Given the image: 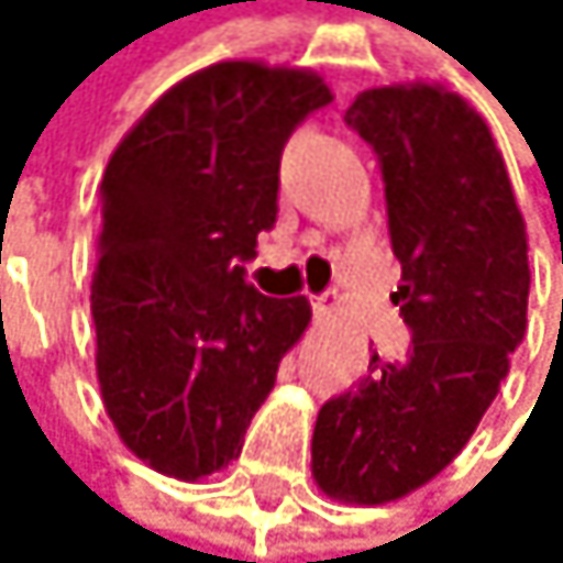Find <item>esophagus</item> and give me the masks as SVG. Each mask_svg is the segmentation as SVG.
I'll list each match as a JSON object with an SVG mask.
<instances>
[{
  "mask_svg": "<svg viewBox=\"0 0 563 563\" xmlns=\"http://www.w3.org/2000/svg\"><path fill=\"white\" fill-rule=\"evenodd\" d=\"M310 310H313V317H331L341 310V297L338 294H310Z\"/></svg>",
  "mask_w": 563,
  "mask_h": 563,
  "instance_id": "obj_1",
  "label": "esophagus"
}]
</instances>
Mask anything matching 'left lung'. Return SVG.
Instances as JSON below:
<instances>
[{
    "mask_svg": "<svg viewBox=\"0 0 563 563\" xmlns=\"http://www.w3.org/2000/svg\"><path fill=\"white\" fill-rule=\"evenodd\" d=\"M344 121L375 147L388 235L401 263L391 300L412 331L401 361L367 364L323 401L313 479L344 504L378 507L460 456L527 331V225L486 121L432 84L357 93Z\"/></svg>",
    "mask_w": 563,
    "mask_h": 563,
    "instance_id": "1",
    "label": "left lung"
}]
</instances>
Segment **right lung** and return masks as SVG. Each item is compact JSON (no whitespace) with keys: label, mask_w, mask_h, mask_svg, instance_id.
Masks as SVG:
<instances>
[{"label":"right lung","mask_w":563,"mask_h":563,"mask_svg":"<svg viewBox=\"0 0 563 563\" xmlns=\"http://www.w3.org/2000/svg\"><path fill=\"white\" fill-rule=\"evenodd\" d=\"M331 100L310 70L225 59L162 93L107 162L97 382L151 470L196 483L229 466L307 331V297H263L243 263L276 222L284 144Z\"/></svg>","instance_id":"obj_1"}]
</instances>
